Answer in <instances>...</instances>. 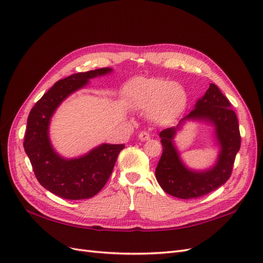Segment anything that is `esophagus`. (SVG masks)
Wrapping results in <instances>:
<instances>
[{"label":"esophagus","mask_w":263,"mask_h":263,"mask_svg":"<svg viewBox=\"0 0 263 263\" xmlns=\"http://www.w3.org/2000/svg\"><path fill=\"white\" fill-rule=\"evenodd\" d=\"M138 138L141 140V141H147L150 139V135L147 133V132H141L139 133L138 135Z\"/></svg>","instance_id":"obj_1"}]
</instances>
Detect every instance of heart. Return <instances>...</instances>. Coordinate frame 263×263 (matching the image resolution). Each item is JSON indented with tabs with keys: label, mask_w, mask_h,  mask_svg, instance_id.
Wrapping results in <instances>:
<instances>
[{
	"label": "heart",
	"mask_w": 263,
	"mask_h": 263,
	"mask_svg": "<svg viewBox=\"0 0 263 263\" xmlns=\"http://www.w3.org/2000/svg\"><path fill=\"white\" fill-rule=\"evenodd\" d=\"M125 99L137 109L147 110L151 118L160 124H171L186 105V93L177 82L158 78H137L125 87Z\"/></svg>",
	"instance_id": "heart-1"
}]
</instances>
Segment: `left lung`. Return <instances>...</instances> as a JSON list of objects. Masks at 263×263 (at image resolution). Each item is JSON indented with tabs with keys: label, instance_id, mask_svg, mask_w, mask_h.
I'll return each mask as SVG.
<instances>
[{
	"label": "left lung",
	"instance_id": "8db88e82",
	"mask_svg": "<svg viewBox=\"0 0 263 263\" xmlns=\"http://www.w3.org/2000/svg\"><path fill=\"white\" fill-rule=\"evenodd\" d=\"M189 118L205 119L215 125L220 154L216 165L211 170L192 171L181 162L178 151L172 144L179 126L160 133L163 150L156 168V179L164 192L182 200L204 196L225 184L232 176L236 155L241 144L237 115L229 100L217 85L210 84L204 97L197 101L195 108L182 118L180 124Z\"/></svg>",
	"mask_w": 263,
	"mask_h": 263
}]
</instances>
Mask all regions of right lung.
I'll return each mask as SVG.
<instances>
[{
  "instance_id": "add662e5",
  "label": "right lung",
  "mask_w": 263,
  "mask_h": 263,
  "mask_svg": "<svg viewBox=\"0 0 263 263\" xmlns=\"http://www.w3.org/2000/svg\"><path fill=\"white\" fill-rule=\"evenodd\" d=\"M110 70L101 68L61 79L36 102L28 115L23 145L35 177L49 192L66 200H84L98 194L106 184L125 145L104 144L81 158L66 160L55 154L50 145V117L69 94L85 85L89 79L108 73Z\"/></svg>"
}]
</instances>
